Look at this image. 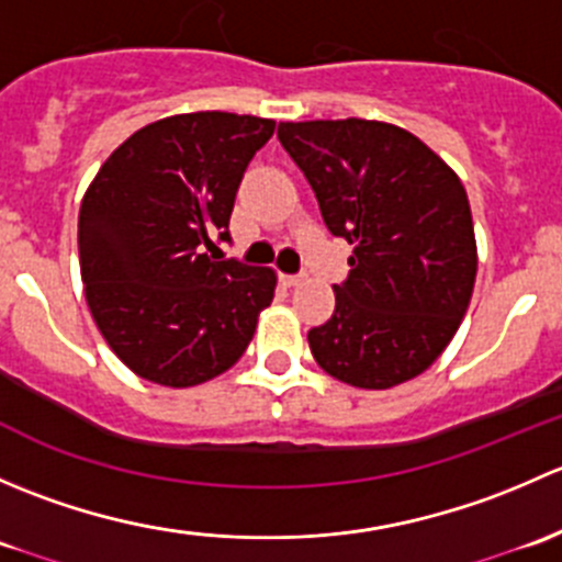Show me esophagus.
<instances>
[{
	"label": "esophagus",
	"mask_w": 562,
	"mask_h": 562,
	"mask_svg": "<svg viewBox=\"0 0 562 562\" xmlns=\"http://www.w3.org/2000/svg\"><path fill=\"white\" fill-rule=\"evenodd\" d=\"M280 282L285 288H296V285H302V282H304V274H280Z\"/></svg>",
	"instance_id": "obj_1"
}]
</instances>
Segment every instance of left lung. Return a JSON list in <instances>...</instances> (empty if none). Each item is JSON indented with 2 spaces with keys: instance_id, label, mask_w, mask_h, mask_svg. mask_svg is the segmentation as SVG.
Here are the masks:
<instances>
[{
  "instance_id": "8db88e82",
  "label": "left lung",
  "mask_w": 562,
  "mask_h": 562,
  "mask_svg": "<svg viewBox=\"0 0 562 562\" xmlns=\"http://www.w3.org/2000/svg\"><path fill=\"white\" fill-rule=\"evenodd\" d=\"M277 135L326 228L353 245L334 315L307 334L315 361L356 389L422 375L457 334L479 269L459 176L396 124L280 122Z\"/></svg>"
}]
</instances>
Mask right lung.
Returning <instances> with one entry per match:
<instances>
[{
	"label": "right lung",
	"mask_w": 562,
	"mask_h": 562,
	"mask_svg": "<svg viewBox=\"0 0 562 562\" xmlns=\"http://www.w3.org/2000/svg\"><path fill=\"white\" fill-rule=\"evenodd\" d=\"M274 122L225 111L146 124L103 162L78 214L87 304L113 353L144 381L187 389L231 370L277 277L214 260L236 190Z\"/></svg>",
	"instance_id": "add662e5"
}]
</instances>
